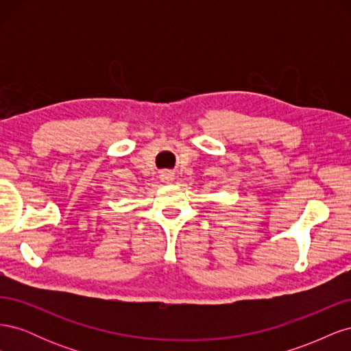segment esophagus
<instances>
[{"mask_svg":"<svg viewBox=\"0 0 351 351\" xmlns=\"http://www.w3.org/2000/svg\"><path fill=\"white\" fill-rule=\"evenodd\" d=\"M161 180L164 183H171L173 182V174L169 171H162L161 173Z\"/></svg>","mask_w":351,"mask_h":351,"instance_id":"34e87169","label":"esophagus"}]
</instances>
